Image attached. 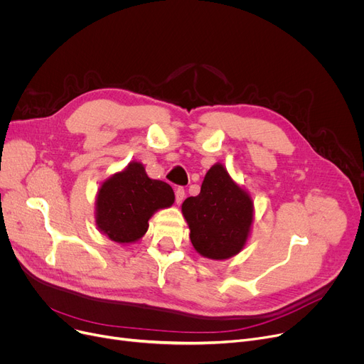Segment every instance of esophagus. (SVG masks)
<instances>
[{"mask_svg": "<svg viewBox=\"0 0 364 364\" xmlns=\"http://www.w3.org/2000/svg\"><path fill=\"white\" fill-rule=\"evenodd\" d=\"M184 198H186V190L183 187L176 188V202L180 205V203H183Z\"/></svg>", "mask_w": 364, "mask_h": 364, "instance_id": "34e87169", "label": "esophagus"}]
</instances>
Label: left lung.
Masks as SVG:
<instances>
[{
  "label": "left lung",
  "mask_w": 364,
  "mask_h": 364,
  "mask_svg": "<svg viewBox=\"0 0 364 364\" xmlns=\"http://www.w3.org/2000/svg\"><path fill=\"white\" fill-rule=\"evenodd\" d=\"M181 211L193 247L209 259H227L239 254L254 221L251 196L221 164L209 168L200 193L187 198Z\"/></svg>",
  "instance_id": "8db88e82"
}]
</instances>
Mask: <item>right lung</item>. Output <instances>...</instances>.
<instances>
[{"instance_id": "obj_1", "label": "right lung", "mask_w": 364, "mask_h": 364, "mask_svg": "<svg viewBox=\"0 0 364 364\" xmlns=\"http://www.w3.org/2000/svg\"><path fill=\"white\" fill-rule=\"evenodd\" d=\"M174 199L168 183L149 178L143 164L129 162L102 184L95 200V224L113 242H137L147 232L150 217L158 209L169 208Z\"/></svg>"}]
</instances>
